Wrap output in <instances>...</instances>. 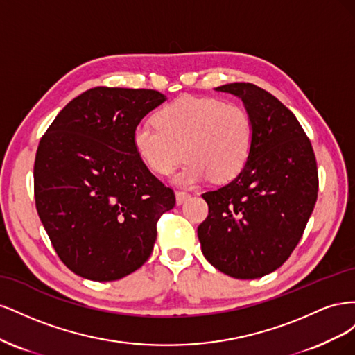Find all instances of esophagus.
<instances>
[{"instance_id":"esophagus-1","label":"esophagus","mask_w":355,"mask_h":355,"mask_svg":"<svg viewBox=\"0 0 355 355\" xmlns=\"http://www.w3.org/2000/svg\"><path fill=\"white\" fill-rule=\"evenodd\" d=\"M189 197H191V194L187 191H176V202L179 204V206L180 204H184Z\"/></svg>"}]
</instances>
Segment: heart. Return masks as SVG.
Wrapping results in <instances>:
<instances>
[{
    "mask_svg": "<svg viewBox=\"0 0 355 355\" xmlns=\"http://www.w3.org/2000/svg\"><path fill=\"white\" fill-rule=\"evenodd\" d=\"M253 118L244 106L209 96H180L161 108L155 123L133 130V148L142 163L161 176L173 173L187 158L178 182L192 185L211 176L225 182L239 176L254 144Z\"/></svg>",
    "mask_w": 355,
    "mask_h": 355,
    "instance_id": "obj_1",
    "label": "heart"
}]
</instances>
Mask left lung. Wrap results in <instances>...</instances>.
Instances as JSON below:
<instances>
[{"label":"left lung","mask_w":355,"mask_h":355,"mask_svg":"<svg viewBox=\"0 0 355 355\" xmlns=\"http://www.w3.org/2000/svg\"><path fill=\"white\" fill-rule=\"evenodd\" d=\"M216 90L239 96L256 135L241 173L202 194L209 216L198 240L216 270L252 280L280 268L302 239L317 201V161L302 125L275 96L250 83Z\"/></svg>","instance_id":"1"}]
</instances>
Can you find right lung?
Instances as JSON below:
<instances>
[{
	"mask_svg": "<svg viewBox=\"0 0 355 355\" xmlns=\"http://www.w3.org/2000/svg\"><path fill=\"white\" fill-rule=\"evenodd\" d=\"M166 101L149 89L94 87L72 99L42 135L34 164L38 216L60 261L93 282H114L151 256L171 188L137 157L132 136Z\"/></svg>",
	"mask_w": 355,
	"mask_h": 355,
	"instance_id": "obj_1",
	"label": "right lung"
}]
</instances>
